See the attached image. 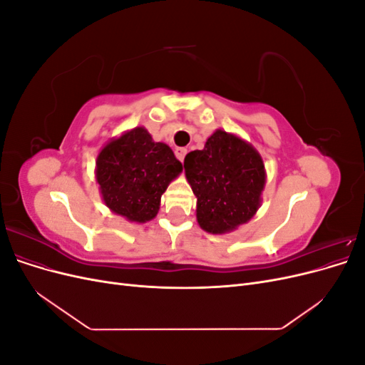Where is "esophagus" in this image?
<instances>
[{
    "label": "esophagus",
    "instance_id": "34e87169",
    "mask_svg": "<svg viewBox=\"0 0 365 365\" xmlns=\"http://www.w3.org/2000/svg\"><path fill=\"white\" fill-rule=\"evenodd\" d=\"M185 153H187V149H185V148H176V149H175V155H176V158H178L180 161H184Z\"/></svg>",
    "mask_w": 365,
    "mask_h": 365
}]
</instances>
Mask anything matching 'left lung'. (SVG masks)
Listing matches in <instances>:
<instances>
[{
    "instance_id": "obj_1",
    "label": "left lung",
    "mask_w": 365,
    "mask_h": 365,
    "mask_svg": "<svg viewBox=\"0 0 365 365\" xmlns=\"http://www.w3.org/2000/svg\"><path fill=\"white\" fill-rule=\"evenodd\" d=\"M185 178L196 196V220L210 235H225L252 219L262 205L267 170L251 143L216 129L202 150L184 158Z\"/></svg>"
}]
</instances>
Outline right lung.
<instances>
[{"label":"right lung","mask_w":365,"mask_h":365,"mask_svg":"<svg viewBox=\"0 0 365 365\" xmlns=\"http://www.w3.org/2000/svg\"><path fill=\"white\" fill-rule=\"evenodd\" d=\"M182 172L165 143L153 141L143 126L109 140L96 160L102 201L129 222L145 224L158 215L161 195Z\"/></svg>","instance_id":"1"}]
</instances>
